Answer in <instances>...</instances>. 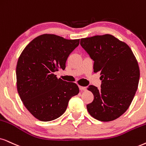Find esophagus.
Segmentation results:
<instances>
[{
  "label": "esophagus",
  "mask_w": 146,
  "mask_h": 146,
  "mask_svg": "<svg viewBox=\"0 0 146 146\" xmlns=\"http://www.w3.org/2000/svg\"><path fill=\"white\" fill-rule=\"evenodd\" d=\"M79 90H86V87H83V86H79Z\"/></svg>",
  "instance_id": "1"
}]
</instances>
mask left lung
Returning <instances> with one entry per match:
<instances>
[{
    "mask_svg": "<svg viewBox=\"0 0 146 146\" xmlns=\"http://www.w3.org/2000/svg\"><path fill=\"white\" fill-rule=\"evenodd\" d=\"M81 46L94 60L100 73V89L90 86L94 100L87 109L94 119L108 122L121 117L131 104L138 88L139 67L127 44L110 34L82 38Z\"/></svg>",
    "mask_w": 146,
    "mask_h": 146,
    "instance_id": "obj_1",
    "label": "left lung"
}]
</instances>
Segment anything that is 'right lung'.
<instances>
[{
    "mask_svg": "<svg viewBox=\"0 0 146 146\" xmlns=\"http://www.w3.org/2000/svg\"><path fill=\"white\" fill-rule=\"evenodd\" d=\"M79 39L55 34L40 35L25 46L16 67L17 89L28 111L41 121L60 117L69 100L78 94L77 85L57 78L54 72L65 69L68 56Z\"/></svg>",
    "mask_w": 146,
    "mask_h": 146,
    "instance_id": "obj_1",
    "label": "right lung"
}]
</instances>
